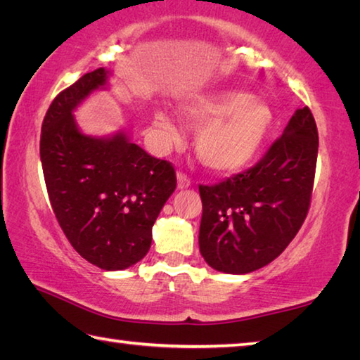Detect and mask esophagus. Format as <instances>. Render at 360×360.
Listing matches in <instances>:
<instances>
[{
    "instance_id": "esophagus-1",
    "label": "esophagus",
    "mask_w": 360,
    "mask_h": 360,
    "mask_svg": "<svg viewBox=\"0 0 360 360\" xmlns=\"http://www.w3.org/2000/svg\"><path fill=\"white\" fill-rule=\"evenodd\" d=\"M191 184H192L191 178H188L186 173L179 172L178 173V188H187V187H191Z\"/></svg>"
}]
</instances>
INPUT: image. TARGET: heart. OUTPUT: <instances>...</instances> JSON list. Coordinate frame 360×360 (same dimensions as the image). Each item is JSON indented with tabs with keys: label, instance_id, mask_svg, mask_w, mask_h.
Instances as JSON below:
<instances>
[{
	"label": "heart",
	"instance_id": "heart-1",
	"mask_svg": "<svg viewBox=\"0 0 360 360\" xmlns=\"http://www.w3.org/2000/svg\"><path fill=\"white\" fill-rule=\"evenodd\" d=\"M182 119L200 125L195 149L212 172L233 174L257 158L273 127V111L264 100L240 90L193 95L179 105ZM154 124L167 141L176 129L165 112L154 114Z\"/></svg>",
	"mask_w": 360,
	"mask_h": 360
}]
</instances>
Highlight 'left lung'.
<instances>
[{"label": "left lung", "mask_w": 360, "mask_h": 360, "mask_svg": "<svg viewBox=\"0 0 360 360\" xmlns=\"http://www.w3.org/2000/svg\"><path fill=\"white\" fill-rule=\"evenodd\" d=\"M318 146L314 117L304 106L257 165L198 187L203 203L198 245L206 264L245 275L288 248L308 214Z\"/></svg>", "instance_id": "left-lung-1"}]
</instances>
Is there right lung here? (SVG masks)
<instances>
[{
    "label": "right lung",
    "instance_id": "obj_1",
    "mask_svg": "<svg viewBox=\"0 0 360 360\" xmlns=\"http://www.w3.org/2000/svg\"><path fill=\"white\" fill-rule=\"evenodd\" d=\"M98 68L60 92L49 106L39 154L52 210L79 255L108 271L148 254L152 225L176 188L169 162L149 155L125 131L84 135L72 111L108 84Z\"/></svg>",
    "mask_w": 360,
    "mask_h": 360
}]
</instances>
